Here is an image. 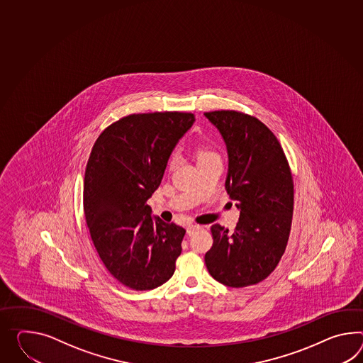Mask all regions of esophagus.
Instances as JSON below:
<instances>
[{
	"label": "esophagus",
	"instance_id": "1",
	"mask_svg": "<svg viewBox=\"0 0 363 363\" xmlns=\"http://www.w3.org/2000/svg\"><path fill=\"white\" fill-rule=\"evenodd\" d=\"M201 230V225H194V224H191V225H189L187 228H186V233L189 235V236H191V235H194L196 230Z\"/></svg>",
	"mask_w": 363,
	"mask_h": 363
}]
</instances>
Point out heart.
<instances>
[{"mask_svg": "<svg viewBox=\"0 0 363 363\" xmlns=\"http://www.w3.org/2000/svg\"><path fill=\"white\" fill-rule=\"evenodd\" d=\"M196 156H198V161H203V160L211 159V157H216L218 153L210 147V145H201L198 150H196ZM177 164V157L173 156L170 161H169V168H174Z\"/></svg>", "mask_w": 363, "mask_h": 363, "instance_id": "obj_1", "label": "heart"}]
</instances>
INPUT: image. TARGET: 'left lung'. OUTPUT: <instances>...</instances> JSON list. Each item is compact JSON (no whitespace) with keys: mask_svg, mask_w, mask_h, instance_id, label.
I'll return each mask as SVG.
<instances>
[{"mask_svg":"<svg viewBox=\"0 0 363 363\" xmlns=\"http://www.w3.org/2000/svg\"><path fill=\"white\" fill-rule=\"evenodd\" d=\"M228 153L225 189L240 210L236 228L211 227L213 244L204 262L228 287L264 281L281 261L291 230L294 182L281 144L255 116L232 110L204 113Z\"/></svg>","mask_w":363,"mask_h":363,"instance_id":"1","label":"left lung"}]
</instances>
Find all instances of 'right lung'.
I'll list each match as a JSON object with an SVG mask.
<instances>
[{
	"instance_id": "right-lung-1",
	"label": "right lung",
	"mask_w": 363,
	"mask_h": 363,
	"mask_svg": "<svg viewBox=\"0 0 363 363\" xmlns=\"http://www.w3.org/2000/svg\"><path fill=\"white\" fill-rule=\"evenodd\" d=\"M195 122L191 113L124 116L98 136L84 179V213L108 273L138 291L170 279L186 230L152 218L147 201L168 160Z\"/></svg>"
}]
</instances>
